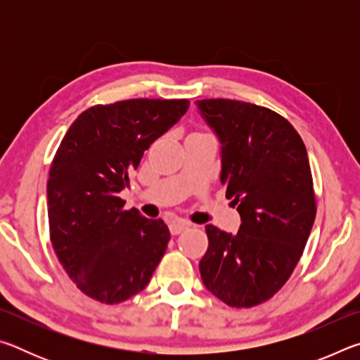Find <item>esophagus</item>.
<instances>
[{
    "mask_svg": "<svg viewBox=\"0 0 360 360\" xmlns=\"http://www.w3.org/2000/svg\"><path fill=\"white\" fill-rule=\"evenodd\" d=\"M169 231H172L173 235H179L181 231L187 230L188 227H191V224H188L187 221H184V219H176V221H172L169 222Z\"/></svg>",
    "mask_w": 360,
    "mask_h": 360,
    "instance_id": "34e87169",
    "label": "esophagus"
}]
</instances>
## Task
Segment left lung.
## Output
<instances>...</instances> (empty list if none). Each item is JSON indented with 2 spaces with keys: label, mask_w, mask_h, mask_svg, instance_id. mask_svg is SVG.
Segmentation results:
<instances>
[{
  "label": "left lung",
  "mask_w": 360,
  "mask_h": 360,
  "mask_svg": "<svg viewBox=\"0 0 360 360\" xmlns=\"http://www.w3.org/2000/svg\"><path fill=\"white\" fill-rule=\"evenodd\" d=\"M197 105L222 143L221 181L241 216L235 235L206 225L200 273L229 307H257L288 283L311 233L316 195L307 148L290 122L265 106L227 98Z\"/></svg>",
  "instance_id": "1"
}]
</instances>
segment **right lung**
Returning a JSON list of instances; mask_svg holds the SVG:
<instances>
[{"instance_id": "add662e5", "label": "right lung", "mask_w": 360, "mask_h": 360, "mask_svg": "<svg viewBox=\"0 0 360 360\" xmlns=\"http://www.w3.org/2000/svg\"><path fill=\"white\" fill-rule=\"evenodd\" d=\"M187 98H131L85 109L66 131L47 179L49 236L77 289L117 304L149 284L169 241L162 219L119 197L144 150L178 122Z\"/></svg>"}]
</instances>
